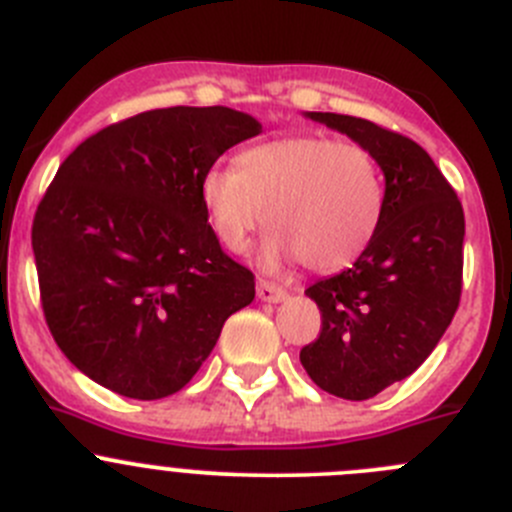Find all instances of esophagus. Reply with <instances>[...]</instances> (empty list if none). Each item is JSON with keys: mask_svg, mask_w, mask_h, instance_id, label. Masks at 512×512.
Wrapping results in <instances>:
<instances>
[{"mask_svg": "<svg viewBox=\"0 0 512 512\" xmlns=\"http://www.w3.org/2000/svg\"><path fill=\"white\" fill-rule=\"evenodd\" d=\"M257 297H260L262 302H280L287 297V290L270 280H260L257 282Z\"/></svg>", "mask_w": 512, "mask_h": 512, "instance_id": "1", "label": "esophagus"}]
</instances>
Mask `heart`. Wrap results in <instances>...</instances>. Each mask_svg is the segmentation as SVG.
I'll return each instance as SVG.
<instances>
[{
  "label": "heart",
  "instance_id": "heart-1",
  "mask_svg": "<svg viewBox=\"0 0 512 512\" xmlns=\"http://www.w3.org/2000/svg\"><path fill=\"white\" fill-rule=\"evenodd\" d=\"M200 202L230 252H245L267 215L277 230L265 247L267 262L300 257L310 270L337 272L375 242L388 187L365 145L295 135L247 147L232 160V172L207 170Z\"/></svg>",
  "mask_w": 512,
  "mask_h": 512
}]
</instances>
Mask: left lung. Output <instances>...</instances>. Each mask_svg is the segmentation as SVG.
Returning a JSON list of instances; mask_svg holds the SVG:
<instances>
[{
	"instance_id": "8db88e82",
	"label": "left lung",
	"mask_w": 512,
	"mask_h": 512,
	"mask_svg": "<svg viewBox=\"0 0 512 512\" xmlns=\"http://www.w3.org/2000/svg\"><path fill=\"white\" fill-rule=\"evenodd\" d=\"M307 117L365 145L385 172L380 232L355 265L307 287L322 327L300 350L317 388L370 400L413 375L453 322L463 292V205L410 137L350 114Z\"/></svg>"
}]
</instances>
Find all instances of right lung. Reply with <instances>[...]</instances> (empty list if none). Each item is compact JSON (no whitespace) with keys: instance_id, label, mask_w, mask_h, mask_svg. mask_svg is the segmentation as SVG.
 I'll return each mask as SVG.
<instances>
[{"instance_id":"right-lung-1","label":"right lung","mask_w":512,"mask_h":512,"mask_svg":"<svg viewBox=\"0 0 512 512\" xmlns=\"http://www.w3.org/2000/svg\"><path fill=\"white\" fill-rule=\"evenodd\" d=\"M260 135L230 107H167L87 137L59 165L32 222L39 300L77 370L135 400L195 377L255 275L222 250L200 180Z\"/></svg>"}]
</instances>
